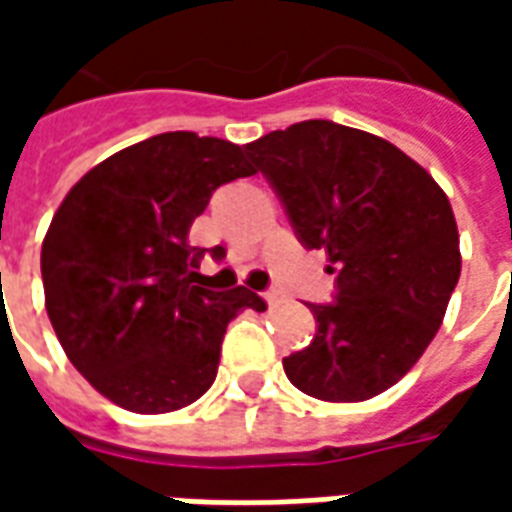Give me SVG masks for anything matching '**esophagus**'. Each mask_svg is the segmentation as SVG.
<instances>
[{"label":"esophagus","instance_id":"1","mask_svg":"<svg viewBox=\"0 0 512 512\" xmlns=\"http://www.w3.org/2000/svg\"><path fill=\"white\" fill-rule=\"evenodd\" d=\"M263 299L268 301V307H277L279 301H282V293H279V290H266V293H263Z\"/></svg>","mask_w":512,"mask_h":512}]
</instances>
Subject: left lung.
<instances>
[{
    "mask_svg": "<svg viewBox=\"0 0 512 512\" xmlns=\"http://www.w3.org/2000/svg\"><path fill=\"white\" fill-rule=\"evenodd\" d=\"M307 249L329 255L332 304L282 359L304 395L359 403L406 376L439 332L461 249L450 200L400 147L332 120H304L244 147Z\"/></svg>",
    "mask_w": 512,
    "mask_h": 512,
    "instance_id": "obj_1",
    "label": "left lung"
}]
</instances>
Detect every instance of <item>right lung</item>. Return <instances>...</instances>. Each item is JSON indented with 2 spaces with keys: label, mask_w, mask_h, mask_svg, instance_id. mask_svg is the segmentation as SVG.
<instances>
[{
  "label": "right lung",
  "mask_w": 512,
  "mask_h": 512,
  "mask_svg": "<svg viewBox=\"0 0 512 512\" xmlns=\"http://www.w3.org/2000/svg\"><path fill=\"white\" fill-rule=\"evenodd\" d=\"M249 175L244 147L169 131L101 161L54 213L40 252L49 321L71 365L120 408L194 403L216 378L227 323L266 310L244 285H194L205 249L189 244L191 222Z\"/></svg>",
  "instance_id": "1"
}]
</instances>
